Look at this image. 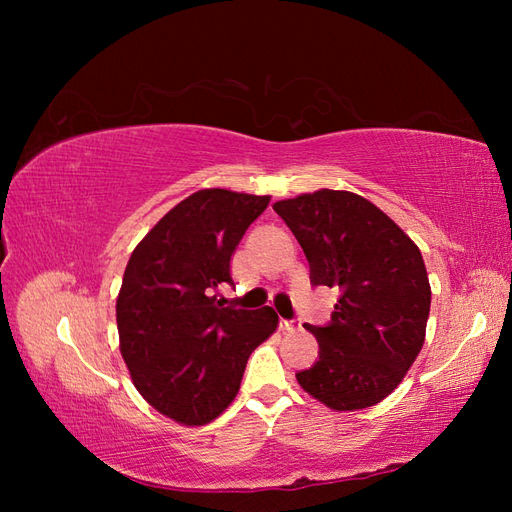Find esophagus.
I'll return each mask as SVG.
<instances>
[{"instance_id":"esophagus-1","label":"esophagus","mask_w":512,"mask_h":512,"mask_svg":"<svg viewBox=\"0 0 512 512\" xmlns=\"http://www.w3.org/2000/svg\"><path fill=\"white\" fill-rule=\"evenodd\" d=\"M303 320L301 318H280V329L282 331H299Z\"/></svg>"}]
</instances>
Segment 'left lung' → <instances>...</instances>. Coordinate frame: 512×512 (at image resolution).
<instances>
[{
	"label": "left lung",
	"instance_id": "1",
	"mask_svg": "<svg viewBox=\"0 0 512 512\" xmlns=\"http://www.w3.org/2000/svg\"><path fill=\"white\" fill-rule=\"evenodd\" d=\"M275 213L301 243L312 286L339 290L322 327L318 361L297 374L333 410H361L391 395L425 342L431 288L421 250L359 194L318 190L280 200Z\"/></svg>",
	"mask_w": 512,
	"mask_h": 512
}]
</instances>
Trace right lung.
<instances>
[{"label":"right lung","instance_id":"add662e5","mask_svg":"<svg viewBox=\"0 0 512 512\" xmlns=\"http://www.w3.org/2000/svg\"><path fill=\"white\" fill-rule=\"evenodd\" d=\"M269 196L200 190L136 245L117 297L121 356L158 412L205 425L237 397L250 354L277 327L271 307H222L230 256Z\"/></svg>","mask_w":512,"mask_h":512}]
</instances>
